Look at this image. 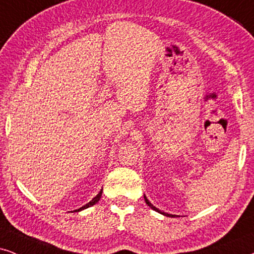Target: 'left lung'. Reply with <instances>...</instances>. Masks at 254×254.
<instances>
[{"label": "left lung", "instance_id": "obj_1", "mask_svg": "<svg viewBox=\"0 0 254 254\" xmlns=\"http://www.w3.org/2000/svg\"><path fill=\"white\" fill-rule=\"evenodd\" d=\"M144 199H145V203L147 204V206H150L151 208H152V210H155L156 212H158V213H160V214H163V216H166V217H171V218H175V217H177L176 216V214H169V213H165V212H163V211H160V210H158V208H157L156 206H153L152 204L150 203L149 201V199H147L146 197H145V194H144Z\"/></svg>", "mask_w": 254, "mask_h": 254}]
</instances>
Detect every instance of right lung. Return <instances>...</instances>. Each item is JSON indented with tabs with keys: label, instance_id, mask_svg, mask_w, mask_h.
I'll return each instance as SVG.
<instances>
[{
	"label": "right lung",
	"instance_id": "add662e5",
	"mask_svg": "<svg viewBox=\"0 0 254 254\" xmlns=\"http://www.w3.org/2000/svg\"><path fill=\"white\" fill-rule=\"evenodd\" d=\"M102 192H103V189H102V190L99 191V193H98L97 195H96L95 198H92V200H90L88 204H85V205H84V206H82V207L77 208V210H75V212H79V211L85 210V208H88V207H90V206H92V205H95L96 203H98L99 199H101V197H102Z\"/></svg>",
	"mask_w": 254,
	"mask_h": 254
}]
</instances>
